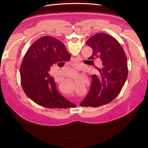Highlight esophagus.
<instances>
[{
    "label": "esophagus",
    "instance_id": "34e87169",
    "mask_svg": "<svg viewBox=\"0 0 148 148\" xmlns=\"http://www.w3.org/2000/svg\"><path fill=\"white\" fill-rule=\"evenodd\" d=\"M73 71H74V72H75V70H73Z\"/></svg>",
    "mask_w": 148,
    "mask_h": 148
}]
</instances>
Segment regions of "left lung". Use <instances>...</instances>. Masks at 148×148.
<instances>
[{
	"instance_id": "1",
	"label": "left lung",
	"mask_w": 148,
	"mask_h": 148,
	"mask_svg": "<svg viewBox=\"0 0 148 148\" xmlns=\"http://www.w3.org/2000/svg\"><path fill=\"white\" fill-rule=\"evenodd\" d=\"M86 45L93 50L88 60L98 58L102 66L92 75L90 91L80 106L97 107L111 102L121 91L128 76L127 58L118 41L106 33L92 36Z\"/></svg>"
}]
</instances>
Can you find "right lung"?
<instances>
[{"label": "right lung", "mask_w": 148, "mask_h": 148, "mask_svg": "<svg viewBox=\"0 0 148 148\" xmlns=\"http://www.w3.org/2000/svg\"><path fill=\"white\" fill-rule=\"evenodd\" d=\"M70 58L65 46L58 39L46 36L36 40L27 51L20 69L21 84L26 95L48 108L75 106L58 92L54 79L49 74L53 65H64Z\"/></svg>", "instance_id": "right-lung-1"}]
</instances>
